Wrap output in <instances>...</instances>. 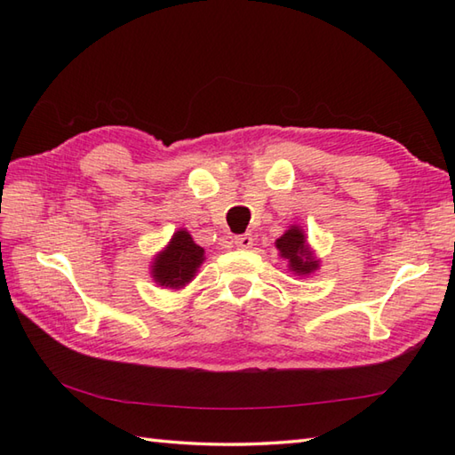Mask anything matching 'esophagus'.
Returning <instances> with one entry per match:
<instances>
[{
	"mask_svg": "<svg viewBox=\"0 0 455 455\" xmlns=\"http://www.w3.org/2000/svg\"><path fill=\"white\" fill-rule=\"evenodd\" d=\"M235 244H236L238 248L248 250V248H252L254 238H252V235H240V236L235 238Z\"/></svg>",
	"mask_w": 455,
	"mask_h": 455,
	"instance_id": "esophagus-1",
	"label": "esophagus"
}]
</instances>
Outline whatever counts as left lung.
<instances>
[{"mask_svg": "<svg viewBox=\"0 0 455 455\" xmlns=\"http://www.w3.org/2000/svg\"><path fill=\"white\" fill-rule=\"evenodd\" d=\"M275 248L279 250V256L287 259L289 269L293 274L308 275L318 269V259H315L311 250H308L303 228L295 225L289 227V230L275 240Z\"/></svg>", "mask_w": 455, "mask_h": 455, "instance_id": "left-lung-1", "label": "left lung"}]
</instances>
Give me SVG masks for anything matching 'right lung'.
Returning <instances> with one entry per match:
<instances>
[{"mask_svg": "<svg viewBox=\"0 0 455 455\" xmlns=\"http://www.w3.org/2000/svg\"><path fill=\"white\" fill-rule=\"evenodd\" d=\"M203 259H205V250L193 243L186 228H180L173 233L168 246L154 258L150 274L162 287L181 289L196 277Z\"/></svg>", "mask_w": 455, "mask_h": 455, "instance_id": "add662e5", "label": "right lung"}]
</instances>
